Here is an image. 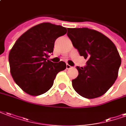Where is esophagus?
Masks as SVG:
<instances>
[{
    "instance_id": "1",
    "label": "esophagus",
    "mask_w": 126,
    "mask_h": 126,
    "mask_svg": "<svg viewBox=\"0 0 126 126\" xmlns=\"http://www.w3.org/2000/svg\"><path fill=\"white\" fill-rule=\"evenodd\" d=\"M72 68L71 66H70L69 64H66V69H70V68Z\"/></svg>"
}]
</instances>
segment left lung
<instances>
[{"mask_svg": "<svg viewBox=\"0 0 126 126\" xmlns=\"http://www.w3.org/2000/svg\"><path fill=\"white\" fill-rule=\"evenodd\" d=\"M67 35L80 56L87 60V66L80 68L72 87L87 99L101 97L117 79L121 57L115 44L107 36L94 29L68 28Z\"/></svg>", "mask_w": 126, "mask_h": 126, "instance_id": "8db88e82", "label": "left lung"}]
</instances>
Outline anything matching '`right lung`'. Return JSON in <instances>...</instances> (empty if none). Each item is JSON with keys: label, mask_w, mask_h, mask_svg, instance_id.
I'll return each mask as SVG.
<instances>
[{"label": "right lung", "mask_w": 126, "mask_h": 126, "mask_svg": "<svg viewBox=\"0 0 126 126\" xmlns=\"http://www.w3.org/2000/svg\"><path fill=\"white\" fill-rule=\"evenodd\" d=\"M66 32L61 25L42 23L28 29L15 43L9 55L10 71L26 93L37 96L46 93L57 74L66 69L64 62L53 63L47 58L54 51L56 39Z\"/></svg>", "instance_id": "add662e5"}]
</instances>
